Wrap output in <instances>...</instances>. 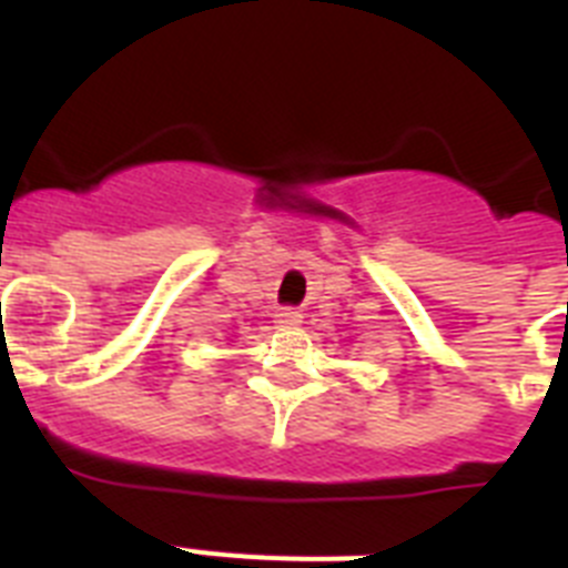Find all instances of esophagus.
<instances>
[{
    "mask_svg": "<svg viewBox=\"0 0 568 568\" xmlns=\"http://www.w3.org/2000/svg\"><path fill=\"white\" fill-rule=\"evenodd\" d=\"M275 324H278V329H295L301 324V313L290 307L278 310V313H275Z\"/></svg>",
    "mask_w": 568,
    "mask_h": 568,
    "instance_id": "34e87169",
    "label": "esophagus"
}]
</instances>
